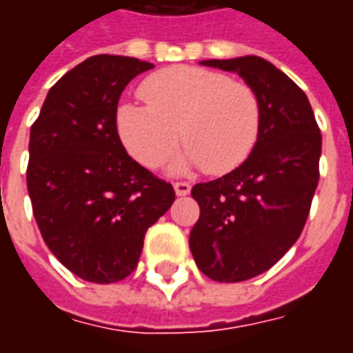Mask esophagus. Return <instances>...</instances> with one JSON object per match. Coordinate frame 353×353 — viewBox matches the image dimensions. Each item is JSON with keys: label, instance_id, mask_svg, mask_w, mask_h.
I'll list each match as a JSON object with an SVG mask.
<instances>
[{"label": "esophagus", "instance_id": "34e87169", "mask_svg": "<svg viewBox=\"0 0 353 353\" xmlns=\"http://www.w3.org/2000/svg\"><path fill=\"white\" fill-rule=\"evenodd\" d=\"M174 189H176L177 196H187V194L191 192V185L187 183V181H176V183H174Z\"/></svg>", "mask_w": 353, "mask_h": 353}]
</instances>
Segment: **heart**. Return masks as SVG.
I'll list each match as a JSON object with an SVG mask.
<instances>
[{
  "label": "heart",
  "instance_id": "1",
  "mask_svg": "<svg viewBox=\"0 0 353 353\" xmlns=\"http://www.w3.org/2000/svg\"><path fill=\"white\" fill-rule=\"evenodd\" d=\"M139 94L147 105H121L117 130L128 153L147 168L162 166L183 136L187 147L177 170L204 166L227 174L252 154L259 139L257 94L221 72L176 65L147 77Z\"/></svg>",
  "mask_w": 353,
  "mask_h": 353
}]
</instances>
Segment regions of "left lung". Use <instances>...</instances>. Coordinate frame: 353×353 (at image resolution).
<instances>
[{
  "label": "left lung",
  "instance_id": "1",
  "mask_svg": "<svg viewBox=\"0 0 353 353\" xmlns=\"http://www.w3.org/2000/svg\"><path fill=\"white\" fill-rule=\"evenodd\" d=\"M200 64L236 72L261 105L252 154L191 191L200 206L189 236L194 263L208 278L232 283L268 270L301 236L319 181L321 132L306 94L265 58Z\"/></svg>",
  "mask_w": 353,
  "mask_h": 353
}]
</instances>
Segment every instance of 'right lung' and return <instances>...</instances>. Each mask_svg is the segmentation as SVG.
<instances>
[{"label": "right lung", "mask_w": 353, "mask_h": 353, "mask_svg": "<svg viewBox=\"0 0 353 353\" xmlns=\"http://www.w3.org/2000/svg\"><path fill=\"white\" fill-rule=\"evenodd\" d=\"M153 64L98 54L50 88L30 132L26 181L49 250L94 283L124 280L138 266L147 229L176 200L174 187L126 153L117 132L119 98Z\"/></svg>", "instance_id": "obj_1"}]
</instances>
